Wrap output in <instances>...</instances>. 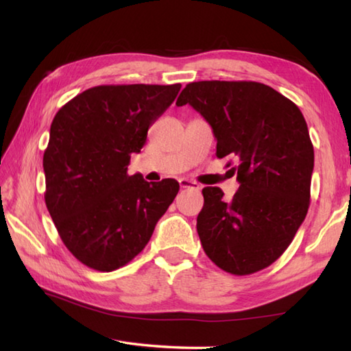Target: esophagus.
<instances>
[{"instance_id": "34e87169", "label": "esophagus", "mask_w": 351, "mask_h": 351, "mask_svg": "<svg viewBox=\"0 0 351 351\" xmlns=\"http://www.w3.org/2000/svg\"><path fill=\"white\" fill-rule=\"evenodd\" d=\"M180 187L181 189H191V190H199L200 185L193 182V181H189V180H180Z\"/></svg>"}]
</instances>
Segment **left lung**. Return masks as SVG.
Returning <instances> with one entry per match:
<instances>
[{
	"instance_id": "obj_1",
	"label": "left lung",
	"mask_w": 351,
	"mask_h": 351,
	"mask_svg": "<svg viewBox=\"0 0 351 351\" xmlns=\"http://www.w3.org/2000/svg\"><path fill=\"white\" fill-rule=\"evenodd\" d=\"M185 104L211 125L215 155L238 161L230 170L240 189L229 202L219 187L202 190L196 228L206 256L235 276L264 270L308 214L314 146L306 121L293 101L256 81L190 83L176 101Z\"/></svg>"
}]
</instances>
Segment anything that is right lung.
<instances>
[{"instance_id": "obj_1", "label": "right lung", "mask_w": 351, "mask_h": 351, "mask_svg": "<svg viewBox=\"0 0 351 351\" xmlns=\"http://www.w3.org/2000/svg\"><path fill=\"white\" fill-rule=\"evenodd\" d=\"M181 84L87 88L57 111L43 154L45 204L63 244L98 271L126 265L145 249L180 191L175 180L130 175L131 154Z\"/></svg>"}]
</instances>
